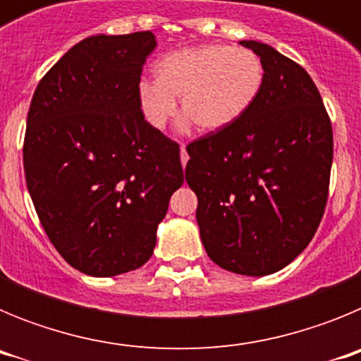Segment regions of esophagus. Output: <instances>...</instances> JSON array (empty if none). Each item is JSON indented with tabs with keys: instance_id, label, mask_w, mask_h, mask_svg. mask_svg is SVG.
I'll return each instance as SVG.
<instances>
[{
	"instance_id": "esophagus-1",
	"label": "esophagus",
	"mask_w": 361,
	"mask_h": 361,
	"mask_svg": "<svg viewBox=\"0 0 361 361\" xmlns=\"http://www.w3.org/2000/svg\"><path fill=\"white\" fill-rule=\"evenodd\" d=\"M180 161H183V166H186L188 153H186V148H184V145H180Z\"/></svg>"
}]
</instances>
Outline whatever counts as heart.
<instances>
[{
  "label": "heart",
  "instance_id": "1",
  "mask_svg": "<svg viewBox=\"0 0 361 361\" xmlns=\"http://www.w3.org/2000/svg\"><path fill=\"white\" fill-rule=\"evenodd\" d=\"M155 81L137 86V104L146 123L162 130L180 110L202 132H220L237 123L260 94L264 66L247 49L202 44L161 57Z\"/></svg>",
  "mask_w": 361,
  "mask_h": 361
}]
</instances>
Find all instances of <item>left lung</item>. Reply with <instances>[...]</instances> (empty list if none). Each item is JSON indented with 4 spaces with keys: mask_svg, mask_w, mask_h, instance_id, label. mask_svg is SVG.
Wrapping results in <instances>:
<instances>
[{
    "mask_svg": "<svg viewBox=\"0 0 361 361\" xmlns=\"http://www.w3.org/2000/svg\"><path fill=\"white\" fill-rule=\"evenodd\" d=\"M260 94L244 116L186 146L206 253L231 273L264 276L307 247L324 216L333 126L320 92L298 63L258 41Z\"/></svg>",
    "mask_w": 361,
    "mask_h": 361,
    "instance_id": "8db88e82",
    "label": "left lung"
}]
</instances>
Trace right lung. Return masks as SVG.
Instances as JSON below:
<instances>
[{
    "label": "right lung",
    "instance_id": "1",
    "mask_svg": "<svg viewBox=\"0 0 361 361\" xmlns=\"http://www.w3.org/2000/svg\"><path fill=\"white\" fill-rule=\"evenodd\" d=\"M152 32L82 39L44 73L23 142L28 193L59 255L90 276L152 257L157 226L183 186L180 148L137 104Z\"/></svg>",
    "mask_w": 361,
    "mask_h": 361
}]
</instances>
